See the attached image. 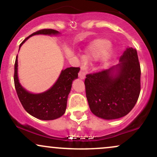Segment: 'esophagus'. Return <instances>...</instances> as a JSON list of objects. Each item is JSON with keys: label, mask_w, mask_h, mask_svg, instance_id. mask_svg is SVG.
Wrapping results in <instances>:
<instances>
[{"label": "esophagus", "mask_w": 157, "mask_h": 157, "mask_svg": "<svg viewBox=\"0 0 157 157\" xmlns=\"http://www.w3.org/2000/svg\"><path fill=\"white\" fill-rule=\"evenodd\" d=\"M78 75H79V77H80V79H85V77H86V73H85L83 69H82V68H81V70L80 71V72H79Z\"/></svg>", "instance_id": "esophagus-1"}]
</instances>
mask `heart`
Wrapping results in <instances>:
<instances>
[{
	"mask_svg": "<svg viewBox=\"0 0 157 157\" xmlns=\"http://www.w3.org/2000/svg\"><path fill=\"white\" fill-rule=\"evenodd\" d=\"M111 43L109 40L100 38L92 41L86 49L85 60L87 61H97L101 57L104 64H107L113 57L114 52L111 48Z\"/></svg>",
	"mask_w": 157,
	"mask_h": 157,
	"instance_id": "heart-1",
	"label": "heart"
}]
</instances>
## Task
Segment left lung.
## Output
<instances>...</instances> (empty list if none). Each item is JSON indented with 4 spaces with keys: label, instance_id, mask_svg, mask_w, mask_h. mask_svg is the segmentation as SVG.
I'll return each instance as SVG.
<instances>
[{
    "label": "left lung",
    "instance_id": "8db88e82",
    "mask_svg": "<svg viewBox=\"0 0 157 157\" xmlns=\"http://www.w3.org/2000/svg\"><path fill=\"white\" fill-rule=\"evenodd\" d=\"M120 61V64L109 69L86 75L85 79L90 109L105 120L127 115L140 96L141 69L136 50L127 48Z\"/></svg>",
    "mask_w": 157,
    "mask_h": 157
}]
</instances>
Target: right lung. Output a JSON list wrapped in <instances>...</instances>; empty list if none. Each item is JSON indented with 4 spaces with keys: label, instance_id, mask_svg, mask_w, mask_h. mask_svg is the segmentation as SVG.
Listing matches in <instances>:
<instances>
[{
    "label": "right lung",
    "instance_id": "obj_1",
    "mask_svg": "<svg viewBox=\"0 0 157 157\" xmlns=\"http://www.w3.org/2000/svg\"><path fill=\"white\" fill-rule=\"evenodd\" d=\"M57 35L59 32L52 29H44L34 32L20 44V48L27 39L35 35ZM79 67H69L63 70L58 80L48 91L35 94L28 92L20 84L17 77V55L15 63L14 82L20 102L23 109L32 116L43 120H52L64 114L67 104L68 95L71 83L78 77Z\"/></svg>",
    "mask_w": 157,
    "mask_h": 157
}]
</instances>
